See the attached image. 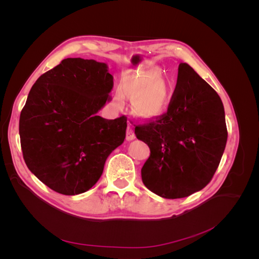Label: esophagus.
<instances>
[{"instance_id": "34e87169", "label": "esophagus", "mask_w": 259, "mask_h": 259, "mask_svg": "<svg viewBox=\"0 0 259 259\" xmlns=\"http://www.w3.org/2000/svg\"><path fill=\"white\" fill-rule=\"evenodd\" d=\"M135 133H134V131H133V127L131 126V125H128L127 126V128H126V139L127 140H133V139H135Z\"/></svg>"}]
</instances>
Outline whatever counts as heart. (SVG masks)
<instances>
[{
	"label": "heart",
	"instance_id": "heart-1",
	"mask_svg": "<svg viewBox=\"0 0 259 259\" xmlns=\"http://www.w3.org/2000/svg\"><path fill=\"white\" fill-rule=\"evenodd\" d=\"M124 95L133 99L135 112L144 119H155L166 112L169 105L167 86L154 70L133 75L117 89L114 99L119 105Z\"/></svg>",
	"mask_w": 259,
	"mask_h": 259
}]
</instances>
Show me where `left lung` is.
Segmentation results:
<instances>
[{"mask_svg": "<svg viewBox=\"0 0 259 259\" xmlns=\"http://www.w3.org/2000/svg\"><path fill=\"white\" fill-rule=\"evenodd\" d=\"M135 134L150 149L144 185L165 199L189 197L210 182L222 160L228 137L222 99L182 62L167 111L136 125Z\"/></svg>", "mask_w": 259, "mask_h": 259, "instance_id": "left-lung-1", "label": "left lung"}]
</instances>
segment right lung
Listing matches in <instances>:
<instances>
[{"instance_id":"right-lung-1","label":"right lung","mask_w":259,"mask_h":259,"mask_svg":"<svg viewBox=\"0 0 259 259\" xmlns=\"http://www.w3.org/2000/svg\"><path fill=\"white\" fill-rule=\"evenodd\" d=\"M107 68L93 59L61 60L36 80L21 110L23 160L58 193L90 190L109 154L124 142L126 116L107 120L97 115L113 88Z\"/></svg>"}]
</instances>
